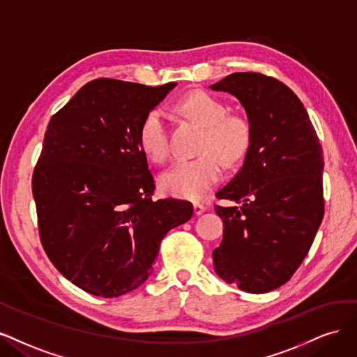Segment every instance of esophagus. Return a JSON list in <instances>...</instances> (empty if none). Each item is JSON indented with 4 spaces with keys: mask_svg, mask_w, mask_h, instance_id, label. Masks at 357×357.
I'll list each match as a JSON object with an SVG mask.
<instances>
[{
    "mask_svg": "<svg viewBox=\"0 0 357 357\" xmlns=\"http://www.w3.org/2000/svg\"><path fill=\"white\" fill-rule=\"evenodd\" d=\"M206 211H208V208H206L204 204L194 203V213H195V215H202V213H204Z\"/></svg>",
    "mask_w": 357,
    "mask_h": 357,
    "instance_id": "esophagus-1",
    "label": "esophagus"
}]
</instances>
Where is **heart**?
I'll return each instance as SVG.
<instances>
[{
	"label": "heart",
	"instance_id": "obj_1",
	"mask_svg": "<svg viewBox=\"0 0 357 357\" xmlns=\"http://www.w3.org/2000/svg\"><path fill=\"white\" fill-rule=\"evenodd\" d=\"M179 108L204 128L200 154L179 160L160 176L162 190L178 199L199 200L222 178L225 162H237L248 151L252 139L249 121L238 114H227V107L213 95L195 90L183 96ZM137 139L142 151L154 163H165L170 155L167 119L163 109L154 108L144 117Z\"/></svg>",
	"mask_w": 357,
	"mask_h": 357
}]
</instances>
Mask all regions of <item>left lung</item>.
<instances>
[{
	"mask_svg": "<svg viewBox=\"0 0 357 357\" xmlns=\"http://www.w3.org/2000/svg\"><path fill=\"white\" fill-rule=\"evenodd\" d=\"M243 105L252 129L245 162L216 197L224 222L213 250L216 274L241 291L266 294L301 266L324 220V151L294 91L259 73H236L211 86Z\"/></svg>",
	"mask_w": 357,
	"mask_h": 357,
	"instance_id": "left-lung-1",
	"label": "left lung"
}]
</instances>
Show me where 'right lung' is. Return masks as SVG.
<instances>
[{
    "label": "right lung",
    "mask_w": 357,
    "mask_h": 357,
    "mask_svg": "<svg viewBox=\"0 0 357 357\" xmlns=\"http://www.w3.org/2000/svg\"><path fill=\"white\" fill-rule=\"evenodd\" d=\"M175 86L98 78L49 121L32 175L40 238L63 278L91 295L141 286L169 229L192 216L190 202L153 200L137 139L146 112Z\"/></svg>",
    "instance_id": "1"
}]
</instances>
